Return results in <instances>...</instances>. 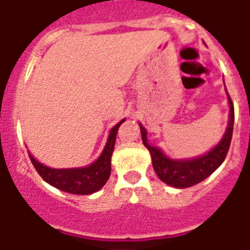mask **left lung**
I'll return each instance as SVG.
<instances>
[{
    "mask_svg": "<svg viewBox=\"0 0 250 250\" xmlns=\"http://www.w3.org/2000/svg\"><path fill=\"white\" fill-rule=\"evenodd\" d=\"M229 102V120L227 131L224 134L223 139L220 143L207 152L203 156L195 159H187V160H173L167 158L164 153L158 148L153 147L147 140V131L143 125H140L142 140L146 148L148 149L152 158V167L156 172L159 179L168 186L175 188H188L203 182L204 179L212 175L217 168L221 166L224 159L228 153L232 134H233V122H234V108L232 99L228 95Z\"/></svg>",
    "mask_w": 250,
    "mask_h": 250,
    "instance_id": "obj_1",
    "label": "left lung"
}]
</instances>
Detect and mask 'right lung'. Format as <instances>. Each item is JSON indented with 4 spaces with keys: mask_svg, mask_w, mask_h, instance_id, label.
<instances>
[{
    "mask_svg": "<svg viewBox=\"0 0 250 250\" xmlns=\"http://www.w3.org/2000/svg\"><path fill=\"white\" fill-rule=\"evenodd\" d=\"M125 120V119L120 120L118 125L111 128L103 152L95 162L87 167L55 169V168H50L41 164L30 152H29V158L37 172L40 173V176L46 183H49L50 186L55 187L61 191L73 193V195H91L94 192L99 191L110 177L111 156L114 152L116 134H118L120 125Z\"/></svg>",
    "mask_w": 250,
    "mask_h": 250,
    "instance_id": "right-lung-1",
    "label": "right lung"
}]
</instances>
